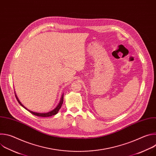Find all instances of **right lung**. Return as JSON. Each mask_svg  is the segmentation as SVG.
Instances as JSON below:
<instances>
[{"label": "right lung", "mask_w": 156, "mask_h": 156, "mask_svg": "<svg viewBox=\"0 0 156 156\" xmlns=\"http://www.w3.org/2000/svg\"><path fill=\"white\" fill-rule=\"evenodd\" d=\"M15 97H16V99H17V101H18V103H19V104H20L22 107H23L25 108H26L27 110H28L31 114H33V115H36V116H38V117H51V116H52V115H54L57 114L58 113V110H60V108H61L63 102V94H62V98H61V99H60V101L59 104H58V105H57V107H55L53 110L51 111V112H47V113H37V112H32V111H31V110H30L27 109L25 106H23V105H22V104H21V102H20V101L18 100V98L16 97V95H15Z\"/></svg>", "instance_id": "obj_1"}]
</instances>
